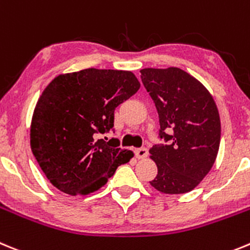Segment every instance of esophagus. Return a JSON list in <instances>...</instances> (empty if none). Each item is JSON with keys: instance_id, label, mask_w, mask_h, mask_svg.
<instances>
[{"instance_id": "1", "label": "esophagus", "mask_w": 250, "mask_h": 250, "mask_svg": "<svg viewBox=\"0 0 250 250\" xmlns=\"http://www.w3.org/2000/svg\"><path fill=\"white\" fill-rule=\"evenodd\" d=\"M134 153H136L137 158L142 159V158H146V157L148 156V149L145 147H142V148H138V149L134 150Z\"/></svg>"}]
</instances>
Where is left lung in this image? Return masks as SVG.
Listing matches in <instances>:
<instances>
[{"label": "left lung", "instance_id": "obj_1", "mask_svg": "<svg viewBox=\"0 0 250 250\" xmlns=\"http://www.w3.org/2000/svg\"><path fill=\"white\" fill-rule=\"evenodd\" d=\"M143 86L156 104L159 138L149 149L158 174L153 188L166 194L194 189L212 169L220 142L217 104L198 80L177 67L145 68Z\"/></svg>", "mask_w": 250, "mask_h": 250}]
</instances>
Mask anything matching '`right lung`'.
Masks as SVG:
<instances>
[{"label": "right lung", "mask_w": 250, "mask_h": 250, "mask_svg": "<svg viewBox=\"0 0 250 250\" xmlns=\"http://www.w3.org/2000/svg\"><path fill=\"white\" fill-rule=\"evenodd\" d=\"M129 71L87 68L60 75L42 92L31 123V149L61 192L88 194L107 183L133 152L98 139L114 125V109L139 89Z\"/></svg>", "instance_id": "1"}]
</instances>
